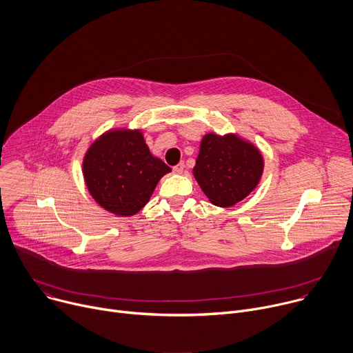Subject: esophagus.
Masks as SVG:
<instances>
[{
  "label": "esophagus",
  "instance_id": "34e87169",
  "mask_svg": "<svg viewBox=\"0 0 353 353\" xmlns=\"http://www.w3.org/2000/svg\"><path fill=\"white\" fill-rule=\"evenodd\" d=\"M183 170H184V163H179V165H176V166L173 168V172L177 173V174H181Z\"/></svg>",
  "mask_w": 353,
  "mask_h": 353
}]
</instances>
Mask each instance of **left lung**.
Returning <instances> with one entry per match:
<instances>
[{
    "label": "left lung",
    "instance_id": "left-lung-1",
    "mask_svg": "<svg viewBox=\"0 0 353 353\" xmlns=\"http://www.w3.org/2000/svg\"><path fill=\"white\" fill-rule=\"evenodd\" d=\"M263 168V156L253 143L235 134H207L193 174L214 205L232 207L259 184Z\"/></svg>",
    "mask_w": 353,
    "mask_h": 353
}]
</instances>
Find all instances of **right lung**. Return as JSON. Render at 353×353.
Instances as JSON below:
<instances>
[{
	"mask_svg": "<svg viewBox=\"0 0 353 353\" xmlns=\"http://www.w3.org/2000/svg\"><path fill=\"white\" fill-rule=\"evenodd\" d=\"M172 169L154 157L139 130H111L85 152L83 174L91 197L104 210L131 216L141 211L159 180Z\"/></svg>",
	"mask_w": 353,
	"mask_h": 353,
	"instance_id": "right-lung-1",
	"label": "right lung"
}]
</instances>
